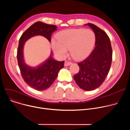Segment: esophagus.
I'll return each mask as SVG.
<instances>
[{"label": "esophagus", "mask_w": 130, "mask_h": 130, "mask_svg": "<svg viewBox=\"0 0 130 130\" xmlns=\"http://www.w3.org/2000/svg\"><path fill=\"white\" fill-rule=\"evenodd\" d=\"M71 64V62H69V61H66L65 62V63H64V66H68L69 65H70Z\"/></svg>", "instance_id": "34e87169"}]
</instances>
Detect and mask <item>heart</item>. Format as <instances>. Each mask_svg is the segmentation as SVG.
I'll use <instances>...</instances> for the list:
<instances>
[{"label":"heart","instance_id":"b5f03b06","mask_svg":"<svg viewBox=\"0 0 130 130\" xmlns=\"http://www.w3.org/2000/svg\"><path fill=\"white\" fill-rule=\"evenodd\" d=\"M57 41L52 40L51 46L54 52L62 57L69 49L72 57L82 60L90 54L96 41L94 32L90 29H73L62 31L56 35Z\"/></svg>","mask_w":130,"mask_h":130}]
</instances>
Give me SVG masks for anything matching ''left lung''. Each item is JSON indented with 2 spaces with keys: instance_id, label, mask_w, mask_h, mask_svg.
<instances>
[{
  "instance_id": "8db88e82",
  "label": "left lung",
  "mask_w": 130,
  "mask_h": 130,
  "mask_svg": "<svg viewBox=\"0 0 130 130\" xmlns=\"http://www.w3.org/2000/svg\"><path fill=\"white\" fill-rule=\"evenodd\" d=\"M94 31L95 48L89 56L78 63L80 70L73 76L77 85L81 89L90 91L99 87L105 80L112 61V49L107 34L96 25L88 23Z\"/></svg>"
}]
</instances>
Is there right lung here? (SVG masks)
Masks as SVG:
<instances>
[{
    "label": "right lung",
    "mask_w": 130,
    "mask_h": 130,
    "mask_svg": "<svg viewBox=\"0 0 130 130\" xmlns=\"http://www.w3.org/2000/svg\"><path fill=\"white\" fill-rule=\"evenodd\" d=\"M57 28L53 25L37 22L23 33L19 41L17 59L22 76L28 85L37 90H46L52 85L60 70L64 67V61L55 60L51 52L49 58L40 65L36 67L29 66L24 61V45L28 39L36 35L43 36L50 42L52 33L57 30Z\"/></svg>",
    "instance_id": "add662e5"
}]
</instances>
